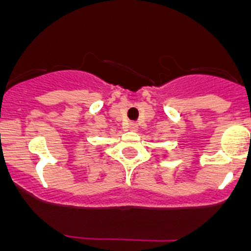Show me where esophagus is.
<instances>
[{"instance_id": "obj_1", "label": "esophagus", "mask_w": 251, "mask_h": 251, "mask_svg": "<svg viewBox=\"0 0 251 251\" xmlns=\"http://www.w3.org/2000/svg\"><path fill=\"white\" fill-rule=\"evenodd\" d=\"M128 130H130V132H137V129H138V124L134 123V122H130L129 124H128Z\"/></svg>"}]
</instances>
